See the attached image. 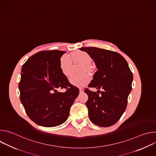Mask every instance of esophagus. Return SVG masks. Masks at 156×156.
Returning <instances> with one entry per match:
<instances>
[{"label": "esophagus", "instance_id": "34e87169", "mask_svg": "<svg viewBox=\"0 0 156 156\" xmlns=\"http://www.w3.org/2000/svg\"><path fill=\"white\" fill-rule=\"evenodd\" d=\"M80 91L81 93L83 92V91H84V89H83V87H80Z\"/></svg>", "mask_w": 156, "mask_h": 156}]
</instances>
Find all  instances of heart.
<instances>
[{
	"label": "heart",
	"instance_id": "1",
	"mask_svg": "<svg viewBox=\"0 0 156 156\" xmlns=\"http://www.w3.org/2000/svg\"><path fill=\"white\" fill-rule=\"evenodd\" d=\"M72 62L74 63H80L81 64L80 72H91V64L92 59L91 56L84 51H77L73 52L71 58L69 56L63 55L60 60V67L62 73L65 76L70 75L71 73ZM90 80L86 73L80 75H72L69 78L70 83L74 85L81 86L84 85Z\"/></svg>",
	"mask_w": 156,
	"mask_h": 156
}]
</instances>
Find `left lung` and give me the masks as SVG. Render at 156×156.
Masks as SVG:
<instances>
[{"label":"left lung","instance_id":"obj_1","mask_svg":"<svg viewBox=\"0 0 156 156\" xmlns=\"http://www.w3.org/2000/svg\"><path fill=\"white\" fill-rule=\"evenodd\" d=\"M80 49L91 56L98 69L88 84L89 87L98 89L97 93L89 88L84 90L88 96L86 105L89 118L98 126H112L119 120L126 108L133 73L126 60L116 52L96 47Z\"/></svg>","mask_w":156,"mask_h":156}]
</instances>
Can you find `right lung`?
Instances as JSON below:
<instances>
[{
    "mask_svg": "<svg viewBox=\"0 0 156 156\" xmlns=\"http://www.w3.org/2000/svg\"><path fill=\"white\" fill-rule=\"evenodd\" d=\"M65 51L39 52L23 65L18 84L20 101L30 119L46 127L60 125L69 115L79 89L72 84L60 67ZM64 88V93L58 88Z\"/></svg>",
    "mask_w": 156,
    "mask_h": 156,
    "instance_id": "obj_1",
    "label": "right lung"
}]
</instances>
